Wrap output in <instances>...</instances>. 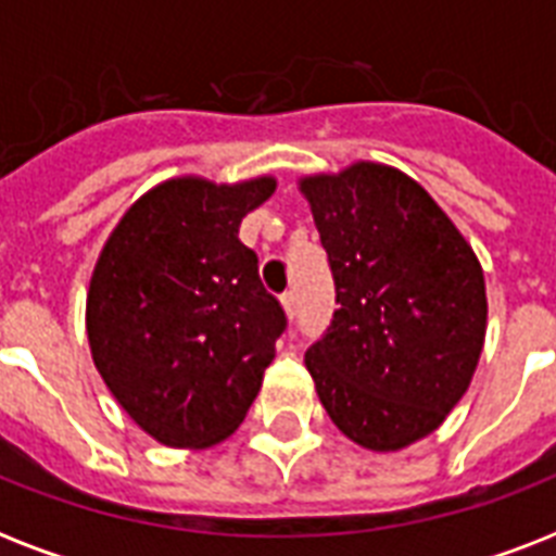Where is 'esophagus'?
I'll return each mask as SVG.
<instances>
[{"label":"esophagus","instance_id":"34e87169","mask_svg":"<svg viewBox=\"0 0 556 556\" xmlns=\"http://www.w3.org/2000/svg\"><path fill=\"white\" fill-rule=\"evenodd\" d=\"M279 300H282V308L288 312V317H294V314H296V291H294V288L282 291V294H279Z\"/></svg>","mask_w":556,"mask_h":556}]
</instances>
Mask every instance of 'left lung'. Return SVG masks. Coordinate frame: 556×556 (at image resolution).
<instances>
[{
	"label": "left lung",
	"mask_w": 556,
	"mask_h": 556,
	"mask_svg": "<svg viewBox=\"0 0 556 556\" xmlns=\"http://www.w3.org/2000/svg\"><path fill=\"white\" fill-rule=\"evenodd\" d=\"M334 303L305 352L343 435L401 450L430 435L479 364L488 323L482 265L430 192L383 164L305 178Z\"/></svg>",
	"instance_id": "8db88e82"
}]
</instances>
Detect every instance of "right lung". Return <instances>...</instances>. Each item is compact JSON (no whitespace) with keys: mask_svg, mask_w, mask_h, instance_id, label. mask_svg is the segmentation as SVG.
<instances>
[{"mask_svg":"<svg viewBox=\"0 0 556 556\" xmlns=\"http://www.w3.org/2000/svg\"><path fill=\"white\" fill-rule=\"evenodd\" d=\"M274 178H173L129 207L91 274V357L117 404L169 447H207L242 424L288 317L239 242Z\"/></svg>","mask_w":556,"mask_h":556,"instance_id":"right-lung-1","label":"right lung"}]
</instances>
